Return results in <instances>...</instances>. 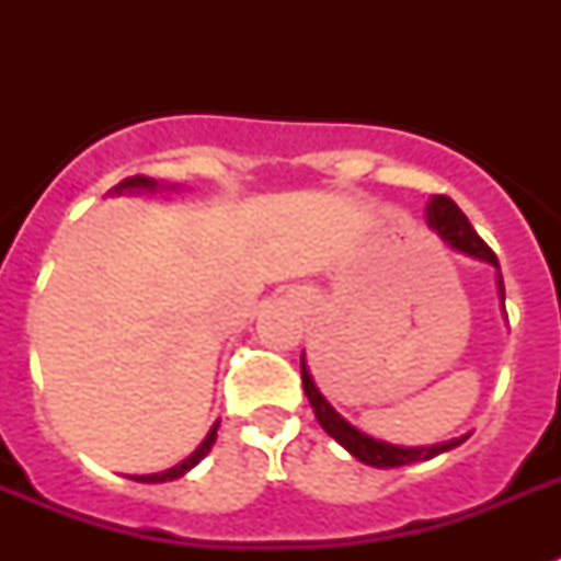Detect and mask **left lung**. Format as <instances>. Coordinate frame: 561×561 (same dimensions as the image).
Instances as JSON below:
<instances>
[{"mask_svg": "<svg viewBox=\"0 0 561 561\" xmlns=\"http://www.w3.org/2000/svg\"><path fill=\"white\" fill-rule=\"evenodd\" d=\"M427 227L436 229V236L443 238L448 247H454V250H460V253L471 255V259H480V262L492 264L495 271H501L497 255L492 253L486 241L471 229L469 218L462 215L460 206H457L451 197H445V194H434V197H431V203H427ZM497 294H501V302H504V279H501V273H497ZM302 387H306L308 401H311L317 422L323 425L325 434L332 436V439H337L352 457H358L360 462L375 466V469H392V466H410V462L431 460L436 454L451 451V448H457L460 443H466V436H460V439H451V443L404 448V445H390L381 443V439H373L369 434H364V431H358L355 425H350V422L325 401L323 392L317 390L314 378H311V373H308L306 367V355H302Z\"/></svg>", "mask_w": 561, "mask_h": 561, "instance_id": "obj_1", "label": "left lung"}]
</instances>
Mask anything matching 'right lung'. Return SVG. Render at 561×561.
Segmentation results:
<instances>
[{"label": "right lung", "mask_w": 561, "mask_h": 561, "mask_svg": "<svg viewBox=\"0 0 561 561\" xmlns=\"http://www.w3.org/2000/svg\"><path fill=\"white\" fill-rule=\"evenodd\" d=\"M157 186H160V183H157V180H151V178H127V180H122V183H118V186L113 188V192H116V194H122V192H157ZM215 439H218V422L211 425V431H209V434H206V439H203V443L197 445V448H194L192 454H188L186 460L178 462L174 469L157 471V474H136L134 480H139V483H165V480L183 478V474H186L188 469H194V466H197V462H201L203 457H206V454L211 451V445H215Z\"/></svg>", "instance_id": "obj_1"}]
</instances>
